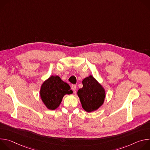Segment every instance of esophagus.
I'll list each match as a JSON object with an SVG mask.
<instances>
[{"label":"esophagus","mask_w":150,"mask_h":150,"mask_svg":"<svg viewBox=\"0 0 150 150\" xmlns=\"http://www.w3.org/2000/svg\"><path fill=\"white\" fill-rule=\"evenodd\" d=\"M71 89L74 91H76V85H72V86H71Z\"/></svg>","instance_id":"1"}]
</instances>
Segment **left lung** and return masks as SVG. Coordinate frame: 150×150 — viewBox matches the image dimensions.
Returning <instances> with one entry per match:
<instances>
[{
  "instance_id": "8db88e82",
  "label": "left lung",
  "mask_w": 150,
  "mask_h": 150,
  "mask_svg": "<svg viewBox=\"0 0 150 150\" xmlns=\"http://www.w3.org/2000/svg\"><path fill=\"white\" fill-rule=\"evenodd\" d=\"M82 85L77 92L82 108L88 113L96 111L104 103L106 95L104 88L92 75L84 78Z\"/></svg>"
}]
</instances>
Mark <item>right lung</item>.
Instances as JSON below:
<instances>
[{
	"mask_svg": "<svg viewBox=\"0 0 150 150\" xmlns=\"http://www.w3.org/2000/svg\"><path fill=\"white\" fill-rule=\"evenodd\" d=\"M72 93L69 84L56 75H52L45 80L40 90V96L42 103L51 110L58 108L64 96Z\"/></svg>",
	"mask_w": 150,
	"mask_h": 150,
	"instance_id": "obj_1",
	"label": "right lung"
}]
</instances>
